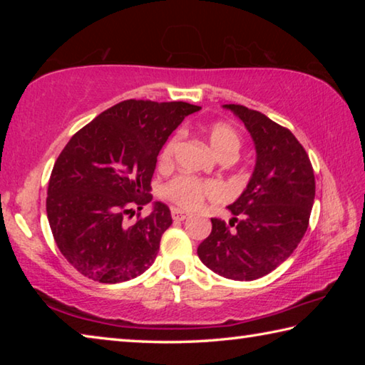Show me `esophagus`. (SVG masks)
<instances>
[{
	"label": "esophagus",
	"mask_w": 365,
	"mask_h": 365,
	"mask_svg": "<svg viewBox=\"0 0 365 365\" xmlns=\"http://www.w3.org/2000/svg\"><path fill=\"white\" fill-rule=\"evenodd\" d=\"M172 219L177 222H182L185 219H188V214L180 211V209H172Z\"/></svg>",
	"instance_id": "34e87169"
}]
</instances>
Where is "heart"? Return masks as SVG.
<instances>
[{
  "mask_svg": "<svg viewBox=\"0 0 365 365\" xmlns=\"http://www.w3.org/2000/svg\"><path fill=\"white\" fill-rule=\"evenodd\" d=\"M182 133L177 132L165 141L159 154L160 164H169L180 143ZM207 140L219 158L235 156L240 151V137L235 128L227 122H214L207 127ZM220 195L217 183L201 180L193 175H177L163 187V196L182 209H196L205 200H214Z\"/></svg>",
  "mask_w": 365,
  "mask_h": 365,
  "instance_id": "heart-1",
  "label": "heart"
}]
</instances>
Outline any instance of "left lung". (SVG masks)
Masks as SVG:
<instances>
[{
  "label": "left lung",
  "mask_w": 365,
  "mask_h": 365,
  "mask_svg": "<svg viewBox=\"0 0 365 365\" xmlns=\"http://www.w3.org/2000/svg\"><path fill=\"white\" fill-rule=\"evenodd\" d=\"M245 123L256 148L246 190L228 211V225L211 219L212 232L197 246L206 267L225 279L250 282L287 261L304 237L316 196L314 169L288 128L259 110L224 104Z\"/></svg>",
  "instance_id": "1"
}]
</instances>
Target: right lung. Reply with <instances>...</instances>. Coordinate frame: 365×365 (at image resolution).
<instances>
[{"label":"right lung","instance_id":"right-lung-1","mask_svg":"<svg viewBox=\"0 0 365 365\" xmlns=\"http://www.w3.org/2000/svg\"><path fill=\"white\" fill-rule=\"evenodd\" d=\"M200 106L183 101L127 100L73 135L49 177L46 214L54 242L73 269L100 283L143 274L156 259L170 209L127 224L153 200L151 178L169 135Z\"/></svg>","mask_w":365,"mask_h":365}]
</instances>
